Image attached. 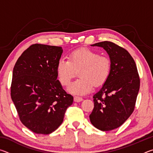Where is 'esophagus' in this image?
<instances>
[{
    "instance_id": "34e87169",
    "label": "esophagus",
    "mask_w": 153,
    "mask_h": 153,
    "mask_svg": "<svg viewBox=\"0 0 153 153\" xmlns=\"http://www.w3.org/2000/svg\"><path fill=\"white\" fill-rule=\"evenodd\" d=\"M83 100V98L82 97H74V101L76 102H79Z\"/></svg>"
}]
</instances>
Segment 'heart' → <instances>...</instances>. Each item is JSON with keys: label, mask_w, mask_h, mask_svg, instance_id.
<instances>
[{"label": "heart", "mask_w": 153, "mask_h": 153, "mask_svg": "<svg viewBox=\"0 0 153 153\" xmlns=\"http://www.w3.org/2000/svg\"><path fill=\"white\" fill-rule=\"evenodd\" d=\"M111 61L107 56L100 55L88 48H80L72 52L69 59L61 58L56 64V74L64 86L70 84L76 70H79V79L68 88V91L75 95H85L92 91L94 85H102L111 73Z\"/></svg>", "instance_id": "1"}]
</instances>
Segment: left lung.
Returning <instances> with one entry per match:
<instances>
[{
	"label": "left lung",
	"instance_id": "1",
	"mask_svg": "<svg viewBox=\"0 0 153 153\" xmlns=\"http://www.w3.org/2000/svg\"><path fill=\"white\" fill-rule=\"evenodd\" d=\"M105 49L111 68L108 79L94 95V108L90 122L102 131L121 126L133 113L140 89V78L135 61L126 49L108 41L94 44Z\"/></svg>",
	"mask_w": 153,
	"mask_h": 153
}]
</instances>
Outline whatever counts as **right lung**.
Masks as SVG:
<instances>
[{
    "label": "right lung",
    "mask_w": 153,
    "mask_h": 153,
    "mask_svg": "<svg viewBox=\"0 0 153 153\" xmlns=\"http://www.w3.org/2000/svg\"><path fill=\"white\" fill-rule=\"evenodd\" d=\"M60 46L35 44L22 54L13 71L11 96L22 123L36 134H49L63 123L73 104L57 79Z\"/></svg>",
    "instance_id": "add662e5"
}]
</instances>
